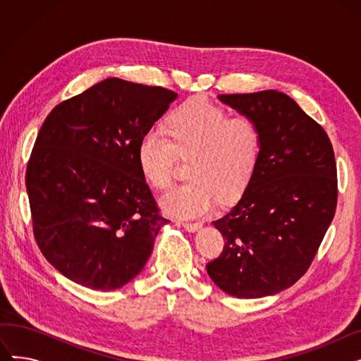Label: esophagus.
<instances>
[{
	"label": "esophagus",
	"instance_id": "1",
	"mask_svg": "<svg viewBox=\"0 0 361 361\" xmlns=\"http://www.w3.org/2000/svg\"><path fill=\"white\" fill-rule=\"evenodd\" d=\"M181 224L187 231H197V230L202 228V222H188V221H185V222H181Z\"/></svg>",
	"mask_w": 361,
	"mask_h": 361
}]
</instances>
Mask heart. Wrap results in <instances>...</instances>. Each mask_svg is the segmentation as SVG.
Masks as SVG:
<instances>
[{
	"label": "heart",
	"instance_id": "b5f03b06",
	"mask_svg": "<svg viewBox=\"0 0 361 361\" xmlns=\"http://www.w3.org/2000/svg\"><path fill=\"white\" fill-rule=\"evenodd\" d=\"M166 135L150 127L137 146V162L146 181L166 188L177 157L188 161L187 183L162 197L169 214L193 218L209 212L221 199H235L249 184L260 159L262 127L252 116H233L204 98H192L168 118Z\"/></svg>",
	"mask_w": 361,
	"mask_h": 361
}]
</instances>
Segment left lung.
Here are the masks:
<instances>
[{"label": "left lung", "instance_id": "1", "mask_svg": "<svg viewBox=\"0 0 361 361\" xmlns=\"http://www.w3.org/2000/svg\"><path fill=\"white\" fill-rule=\"evenodd\" d=\"M218 98L257 120L263 146L241 199L212 222L225 245L206 271L233 297L272 295L307 272L334 219V147L322 126L286 93L262 90Z\"/></svg>", "mask_w": 361, "mask_h": 361}]
</instances>
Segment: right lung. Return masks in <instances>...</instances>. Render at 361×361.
Listing matches in <instances>:
<instances>
[{"mask_svg": "<svg viewBox=\"0 0 361 361\" xmlns=\"http://www.w3.org/2000/svg\"><path fill=\"white\" fill-rule=\"evenodd\" d=\"M177 93L105 79L56 105L26 169L33 235L45 259L83 287H124L168 222L142 174L137 146Z\"/></svg>", "mask_w": 361, "mask_h": 361, "instance_id": "obj_1", "label": "right lung"}]
</instances>
